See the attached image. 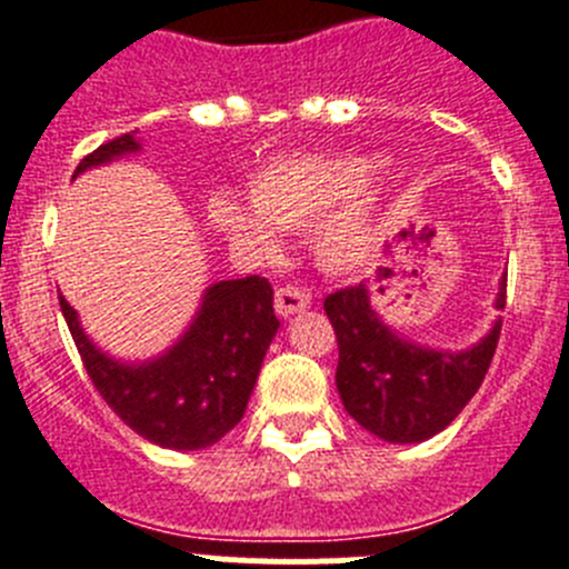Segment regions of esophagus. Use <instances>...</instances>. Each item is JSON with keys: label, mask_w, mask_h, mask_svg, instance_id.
Wrapping results in <instances>:
<instances>
[{"label": "esophagus", "mask_w": 569, "mask_h": 569, "mask_svg": "<svg viewBox=\"0 0 569 569\" xmlns=\"http://www.w3.org/2000/svg\"><path fill=\"white\" fill-rule=\"evenodd\" d=\"M273 308L279 316L301 313L305 308H310V293H305L301 288H293V284H288V288H276Z\"/></svg>", "instance_id": "34e87169"}]
</instances>
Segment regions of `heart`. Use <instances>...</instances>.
<instances>
[{
    "mask_svg": "<svg viewBox=\"0 0 569 569\" xmlns=\"http://www.w3.org/2000/svg\"><path fill=\"white\" fill-rule=\"evenodd\" d=\"M376 179L379 164L365 156H281L250 179L253 208L216 199L210 219L236 244L259 253L276 250V228L316 224V259L333 273H350L376 250V224L361 204Z\"/></svg>",
    "mask_w": 569,
    "mask_h": 569,
    "instance_id": "1",
    "label": "heart"
}]
</instances>
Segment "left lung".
Returning <instances> with one entry per match:
<instances>
[{"label": "left lung", "instance_id": "left-lung-1", "mask_svg": "<svg viewBox=\"0 0 569 569\" xmlns=\"http://www.w3.org/2000/svg\"><path fill=\"white\" fill-rule=\"evenodd\" d=\"M367 284L341 288L325 299V313L339 341L336 387L345 410L365 430L396 445L441 433L476 396L499 345L501 321L465 353L425 350L385 328L370 308ZM507 305V276L496 308Z\"/></svg>", "mask_w": 569, "mask_h": 569}]
</instances>
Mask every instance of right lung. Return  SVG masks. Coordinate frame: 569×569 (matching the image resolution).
I'll return each mask as SVG.
<instances>
[{
  "mask_svg": "<svg viewBox=\"0 0 569 569\" xmlns=\"http://www.w3.org/2000/svg\"><path fill=\"white\" fill-rule=\"evenodd\" d=\"M133 133L99 144L73 176L139 150ZM59 308L84 370L110 410L142 439L170 450H202L239 425L261 359L279 330L273 288L261 276L216 281L182 341L144 365L104 356L82 333L77 310L64 296H59Z\"/></svg>",
  "mask_w": 569,
  "mask_h": 569,
  "instance_id": "add662e5",
  "label": "right lung"
}]
</instances>
